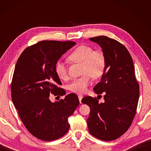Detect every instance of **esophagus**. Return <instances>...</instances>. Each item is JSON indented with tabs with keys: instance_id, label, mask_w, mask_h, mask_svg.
<instances>
[{
	"instance_id": "1",
	"label": "esophagus",
	"mask_w": 151,
	"mask_h": 151,
	"mask_svg": "<svg viewBox=\"0 0 151 151\" xmlns=\"http://www.w3.org/2000/svg\"><path fill=\"white\" fill-rule=\"evenodd\" d=\"M78 97L79 101H80V103L81 104V103H82V102H81V101H82V99H83V96H82V95H81V94H78Z\"/></svg>"
}]
</instances>
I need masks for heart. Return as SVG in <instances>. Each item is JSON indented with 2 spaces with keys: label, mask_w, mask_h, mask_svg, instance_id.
<instances>
[{
  "label": "heart",
  "mask_w": 151,
  "mask_h": 151,
  "mask_svg": "<svg viewBox=\"0 0 151 151\" xmlns=\"http://www.w3.org/2000/svg\"><path fill=\"white\" fill-rule=\"evenodd\" d=\"M68 60L81 65V71L83 76L73 79L68 85V89L74 93H85L91 83V76L98 78L103 75L105 69L106 59L103 53L93 51V48L89 46H78L71 52ZM55 72L60 79H65L68 76L67 67L62 62L57 63Z\"/></svg>",
  "instance_id": "1"
}]
</instances>
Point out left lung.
Returning <instances> with one entry per match:
<instances>
[{
    "label": "left lung",
    "instance_id": "8db88e82",
    "mask_svg": "<svg viewBox=\"0 0 151 151\" xmlns=\"http://www.w3.org/2000/svg\"><path fill=\"white\" fill-rule=\"evenodd\" d=\"M89 40L100 46L106 59L101 81L93 88L96 94H104V101L99 103L96 98L88 96L83 97L82 103L91 109L86 120L89 132L97 139L111 141L131 126L139 102V86L132 57L123 45L106 36Z\"/></svg>",
    "mask_w": 151,
    "mask_h": 151
}]
</instances>
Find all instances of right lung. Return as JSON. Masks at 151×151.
<instances>
[{
	"label": "right lung",
	"mask_w": 151,
	"mask_h": 151,
	"mask_svg": "<svg viewBox=\"0 0 151 151\" xmlns=\"http://www.w3.org/2000/svg\"><path fill=\"white\" fill-rule=\"evenodd\" d=\"M75 45L73 41L39 42L22 52L15 66L11 84L12 102L27 129L40 140L51 141L65 135L70 128L68 117L79 104L75 93L53 103L49 99L50 94H66L59 87L62 83L55 66Z\"/></svg>",
	"instance_id": "1"
}]
</instances>
